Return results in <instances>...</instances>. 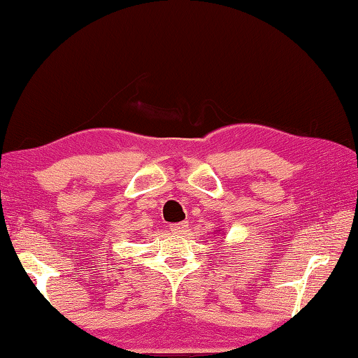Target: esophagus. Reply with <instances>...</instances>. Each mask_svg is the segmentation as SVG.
<instances>
[{"instance_id":"1","label":"esophagus","mask_w":358,"mask_h":358,"mask_svg":"<svg viewBox=\"0 0 358 358\" xmlns=\"http://www.w3.org/2000/svg\"><path fill=\"white\" fill-rule=\"evenodd\" d=\"M187 227H189V222H178V224L169 225V230L176 235H182L187 232Z\"/></svg>"}]
</instances>
